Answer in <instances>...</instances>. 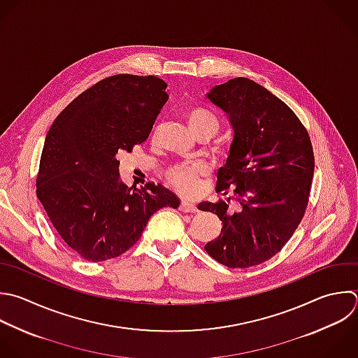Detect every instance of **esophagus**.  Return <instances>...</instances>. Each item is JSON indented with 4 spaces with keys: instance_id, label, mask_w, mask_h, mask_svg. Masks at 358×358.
Returning <instances> with one entry per match:
<instances>
[{
    "instance_id": "esophagus-1",
    "label": "esophagus",
    "mask_w": 358,
    "mask_h": 358,
    "mask_svg": "<svg viewBox=\"0 0 358 358\" xmlns=\"http://www.w3.org/2000/svg\"><path fill=\"white\" fill-rule=\"evenodd\" d=\"M179 210L183 213H197V207L189 201H182L179 206Z\"/></svg>"
}]
</instances>
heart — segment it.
Masks as SVG:
<instances>
[{
  "mask_svg": "<svg viewBox=\"0 0 358 358\" xmlns=\"http://www.w3.org/2000/svg\"><path fill=\"white\" fill-rule=\"evenodd\" d=\"M186 122L193 134L211 138L220 130V119L206 106H192L186 110ZM204 173L201 164H178L166 171L169 183L180 193L189 194L196 189L199 178Z\"/></svg>",
  "mask_w": 358,
  "mask_h": 358,
  "instance_id": "b5f03b06",
  "label": "heart"
}]
</instances>
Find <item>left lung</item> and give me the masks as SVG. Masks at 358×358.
<instances>
[{
  "label": "left lung",
  "mask_w": 358,
  "mask_h": 358,
  "mask_svg": "<svg viewBox=\"0 0 358 358\" xmlns=\"http://www.w3.org/2000/svg\"><path fill=\"white\" fill-rule=\"evenodd\" d=\"M207 98L234 130L215 192L232 187L238 210H229L231 197L199 204L222 221L204 249L227 267L256 266L281 250L305 214L315 168L310 138L281 99L249 78L215 85Z\"/></svg>",
  "instance_id": "1"
}]
</instances>
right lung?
I'll use <instances>...</instances> for the list:
<instances>
[{"label": "right lung", "mask_w": 358, "mask_h": 358, "mask_svg": "<svg viewBox=\"0 0 358 358\" xmlns=\"http://www.w3.org/2000/svg\"><path fill=\"white\" fill-rule=\"evenodd\" d=\"M158 77L117 74L78 95L53 122L41 157L36 196L63 241L81 257H117L150 217L179 199L162 185L120 180L117 154L144 143L168 101Z\"/></svg>", "instance_id": "obj_1"}]
</instances>
